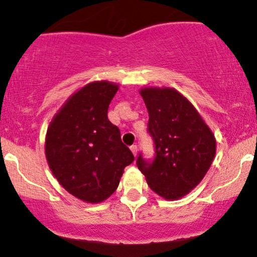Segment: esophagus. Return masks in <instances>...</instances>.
Returning <instances> with one entry per match:
<instances>
[{
    "label": "esophagus",
    "instance_id": "1",
    "mask_svg": "<svg viewBox=\"0 0 257 257\" xmlns=\"http://www.w3.org/2000/svg\"><path fill=\"white\" fill-rule=\"evenodd\" d=\"M131 150H132L133 155L137 156V153H138V146H137V145H133V146H131Z\"/></svg>",
    "mask_w": 257,
    "mask_h": 257
}]
</instances>
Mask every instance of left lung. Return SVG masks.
Returning <instances> with one entry per match:
<instances>
[{"label":"left lung","instance_id":"obj_1","mask_svg":"<svg viewBox=\"0 0 257 257\" xmlns=\"http://www.w3.org/2000/svg\"><path fill=\"white\" fill-rule=\"evenodd\" d=\"M140 95L149 111L155 159L139 155L137 166L153 192L168 200L184 197L202 181L216 152L213 132L187 99L173 88L146 87Z\"/></svg>","mask_w":257,"mask_h":257}]
</instances>
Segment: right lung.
I'll return each mask as SVG.
<instances>
[{
	"instance_id": "1",
	"label": "right lung",
	"mask_w": 257,
	"mask_h": 257,
	"mask_svg": "<svg viewBox=\"0 0 257 257\" xmlns=\"http://www.w3.org/2000/svg\"><path fill=\"white\" fill-rule=\"evenodd\" d=\"M118 84L91 82L72 94L58 111L46 135V158L65 190L87 203L107 199L134 161L107 118Z\"/></svg>"
}]
</instances>
